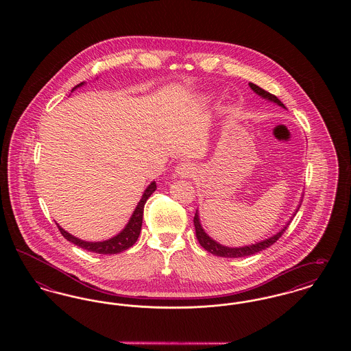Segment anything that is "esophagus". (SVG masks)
I'll use <instances>...</instances> for the list:
<instances>
[{
	"mask_svg": "<svg viewBox=\"0 0 351 351\" xmlns=\"http://www.w3.org/2000/svg\"><path fill=\"white\" fill-rule=\"evenodd\" d=\"M175 172L180 176V178H189L193 173V166L189 162H182L176 166Z\"/></svg>",
	"mask_w": 351,
	"mask_h": 351,
	"instance_id": "esophagus-1",
	"label": "esophagus"
}]
</instances>
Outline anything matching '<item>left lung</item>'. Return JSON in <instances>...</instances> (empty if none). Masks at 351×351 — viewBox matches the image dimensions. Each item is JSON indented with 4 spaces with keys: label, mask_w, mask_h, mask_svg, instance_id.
<instances>
[{
    "label": "left lung",
    "mask_w": 351,
    "mask_h": 351,
    "mask_svg": "<svg viewBox=\"0 0 351 351\" xmlns=\"http://www.w3.org/2000/svg\"><path fill=\"white\" fill-rule=\"evenodd\" d=\"M249 85H250L251 89H252L256 95H259L261 97L271 101V102H275V104H278V105L282 106V108H285L283 102L279 100L275 95H271L269 92L262 89L261 86H258V85H255V84L249 83ZM300 205L298 206L296 212L299 210ZM296 212H295V215H296ZM295 215H293V216H295ZM193 223H195V229H196L197 241H199V243H200L201 246H202L205 250L208 251V252H210V254H213V255H217V256H222V258H242V256H249V255H252V254H256V252H259V251L267 249L271 245H274V243L282 237V234L287 230V228H288V225L291 223V221H288V222L285 223V226H284L283 229H282L279 233L274 234L272 237H269V238L265 239V241L252 243V245H249V246H242V247H228V246H223V245L218 243L215 239H212L208 234L205 233V230L202 229V226H201L200 223V217H199V212H197V210H196V215H195V218H193Z\"/></svg>",
    "instance_id": "1"
}]
</instances>
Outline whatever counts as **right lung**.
<instances>
[{
    "label": "right lung",
    "mask_w": 351,
    "mask_h": 351,
    "mask_svg": "<svg viewBox=\"0 0 351 351\" xmlns=\"http://www.w3.org/2000/svg\"><path fill=\"white\" fill-rule=\"evenodd\" d=\"M82 85H84V83L76 85L72 90H75L76 88H79ZM155 189H156V184H155V182H152L146 188L145 193L142 195V199L138 202V205H136L132 217L129 219L128 225L125 226V229L121 233L114 235L113 238H110V239H106V241H102V242H86V241H83V239H79V238L73 237L72 234L66 232L59 225H58V228H59L62 235L67 241L72 242L73 245H76L79 247H82L84 250L92 251V252H97V254H104V255L118 254L121 251L128 250L129 247L133 246L134 243L136 242L138 237H139L141 229H142V219H143L145 204H146V201L150 197L151 195L155 192Z\"/></svg>",
    "instance_id": "add662e5"
}]
</instances>
